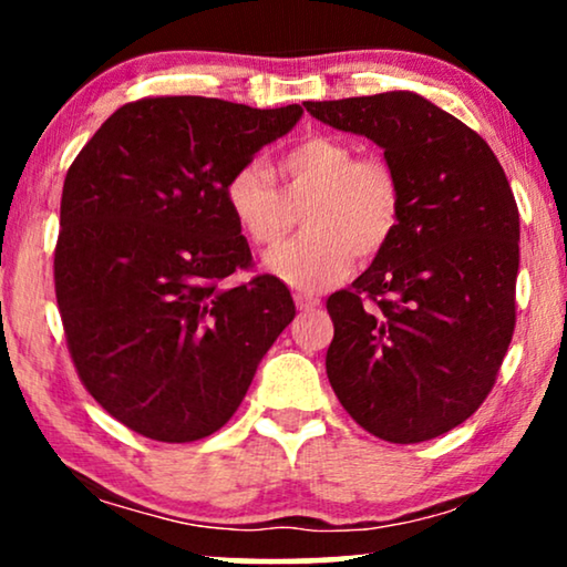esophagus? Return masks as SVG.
Masks as SVG:
<instances>
[{"mask_svg":"<svg viewBox=\"0 0 567 567\" xmlns=\"http://www.w3.org/2000/svg\"><path fill=\"white\" fill-rule=\"evenodd\" d=\"M293 301H297V307L301 309V312H315L317 307H320V299L317 297H312V293H297V297H293Z\"/></svg>","mask_w":567,"mask_h":567,"instance_id":"esophagus-1","label":"esophagus"}]
</instances>
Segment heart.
<instances>
[{
  "label": "heart",
  "instance_id": "heart-1",
  "mask_svg": "<svg viewBox=\"0 0 567 567\" xmlns=\"http://www.w3.org/2000/svg\"><path fill=\"white\" fill-rule=\"evenodd\" d=\"M291 200L309 204L301 231L266 258L276 278L301 291H320L348 274L355 255L374 258L390 243L402 214L398 175L382 159H359L338 136H309L278 159ZM227 206L255 245H276L291 227V212L274 177L258 162L229 177Z\"/></svg>",
  "mask_w": 567,
  "mask_h": 567
}]
</instances>
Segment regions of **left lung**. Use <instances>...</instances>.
I'll use <instances>...</instances> for the list:
<instances>
[{
    "mask_svg": "<svg viewBox=\"0 0 567 567\" xmlns=\"http://www.w3.org/2000/svg\"><path fill=\"white\" fill-rule=\"evenodd\" d=\"M305 107L371 138L402 193L390 243L328 299V379L374 436L436 439L483 405L514 336L518 208L506 173L483 136L415 92Z\"/></svg>",
    "mask_w": 567,
    "mask_h": 567,
    "instance_id": "8db88e82",
    "label": "left lung"
}]
</instances>
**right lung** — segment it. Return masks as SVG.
Wrapping results in <instances>:
<instances>
[{"mask_svg": "<svg viewBox=\"0 0 567 567\" xmlns=\"http://www.w3.org/2000/svg\"><path fill=\"white\" fill-rule=\"evenodd\" d=\"M301 113L138 100L69 167L53 258L61 322L82 384L131 431L167 444L212 436L297 315L276 276L221 281L252 260L229 177Z\"/></svg>", "mask_w": 567, "mask_h": 567, "instance_id": "obj_1", "label": "right lung"}]
</instances>
